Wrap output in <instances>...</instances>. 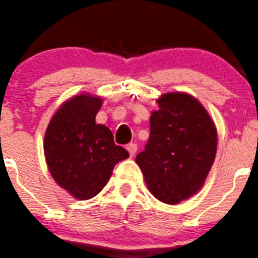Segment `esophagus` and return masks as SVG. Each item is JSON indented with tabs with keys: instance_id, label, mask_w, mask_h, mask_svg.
Instances as JSON below:
<instances>
[{
	"instance_id": "1",
	"label": "esophagus",
	"mask_w": 258,
	"mask_h": 258,
	"mask_svg": "<svg viewBox=\"0 0 258 258\" xmlns=\"http://www.w3.org/2000/svg\"><path fill=\"white\" fill-rule=\"evenodd\" d=\"M126 150L129 151V155H131V156H134L137 152V145L136 143H129V145L126 146Z\"/></svg>"
}]
</instances>
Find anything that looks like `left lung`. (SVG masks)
<instances>
[{"instance_id": "8db88e82", "label": "left lung", "mask_w": 258, "mask_h": 258, "mask_svg": "<svg viewBox=\"0 0 258 258\" xmlns=\"http://www.w3.org/2000/svg\"><path fill=\"white\" fill-rule=\"evenodd\" d=\"M157 104L149 142L136 161L150 192L173 206L204 184L217 151V131L207 109L186 93H166Z\"/></svg>"}]
</instances>
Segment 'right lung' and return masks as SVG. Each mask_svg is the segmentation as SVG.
Returning <instances> with one entry per match:
<instances>
[{
    "mask_svg": "<svg viewBox=\"0 0 258 258\" xmlns=\"http://www.w3.org/2000/svg\"><path fill=\"white\" fill-rule=\"evenodd\" d=\"M102 99L80 94L61 104L45 133L49 172L79 200L94 198L106 186L113 166L129 152L113 142L112 132L95 122Z\"/></svg>",
    "mask_w": 258,
    "mask_h": 258,
    "instance_id": "obj_1",
    "label": "right lung"
}]
</instances>
